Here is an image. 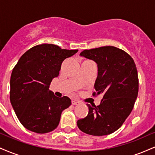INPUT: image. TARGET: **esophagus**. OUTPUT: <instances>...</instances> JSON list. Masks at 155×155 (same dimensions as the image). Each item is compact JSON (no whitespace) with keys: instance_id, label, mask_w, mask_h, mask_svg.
<instances>
[{"instance_id":"obj_1","label":"esophagus","mask_w":155,"mask_h":155,"mask_svg":"<svg viewBox=\"0 0 155 155\" xmlns=\"http://www.w3.org/2000/svg\"><path fill=\"white\" fill-rule=\"evenodd\" d=\"M71 103H72V104L73 105H77L78 104H79V101H76V100H72V101H71Z\"/></svg>"}]
</instances>
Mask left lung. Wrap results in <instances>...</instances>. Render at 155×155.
Masks as SVG:
<instances>
[{"instance_id": "obj_1", "label": "left lung", "mask_w": 155, "mask_h": 155, "mask_svg": "<svg viewBox=\"0 0 155 155\" xmlns=\"http://www.w3.org/2000/svg\"><path fill=\"white\" fill-rule=\"evenodd\" d=\"M80 56L95 61L97 76L94 95H104L101 104H87L88 114L77 121L84 133L95 136L118 130L132 111L138 97V71L134 60L125 51L108 46L85 49Z\"/></svg>"}]
</instances>
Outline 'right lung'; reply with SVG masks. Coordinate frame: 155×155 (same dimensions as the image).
<instances>
[{"instance_id":"right-lung-1","label":"right lung","mask_w":155,"mask_h":155,"mask_svg":"<svg viewBox=\"0 0 155 155\" xmlns=\"http://www.w3.org/2000/svg\"><path fill=\"white\" fill-rule=\"evenodd\" d=\"M77 51L44 44L32 47L19 58L11 76L10 101L26 129L47 133L58 126L62 112L71 101L67 96H55L49 85L59 76L63 60Z\"/></svg>"}]
</instances>
